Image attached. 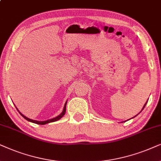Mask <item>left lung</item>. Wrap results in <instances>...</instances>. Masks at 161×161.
<instances>
[{
  "mask_svg": "<svg viewBox=\"0 0 161 161\" xmlns=\"http://www.w3.org/2000/svg\"><path fill=\"white\" fill-rule=\"evenodd\" d=\"M147 102H146V104H144V105H143V108H142V110H143V108H145V106H146V104H147ZM141 112H140V113H141ZM139 113H138V114H139ZM136 116H137V115H135V116H134V117H132V118H135V117H136Z\"/></svg>",
  "mask_w": 161,
  "mask_h": 161,
  "instance_id": "obj_1",
  "label": "left lung"
}]
</instances>
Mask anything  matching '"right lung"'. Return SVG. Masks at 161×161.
<instances>
[{
	"label": "right lung",
	"instance_id": "obj_1",
	"mask_svg": "<svg viewBox=\"0 0 161 161\" xmlns=\"http://www.w3.org/2000/svg\"><path fill=\"white\" fill-rule=\"evenodd\" d=\"M68 101V100H67ZM67 101H66V102H65V105H64V108H63V112H62L60 114H59V115H57V117H55V118H53V119H48V120H46V121H36V120H32V119H29V118H27L26 116H25L24 115H23L22 113H21L20 112H19L20 113V114L22 115V116L25 119H26L27 121H30V122H32V123H34V124H41V125H44V124H48V123H51V122H54V121H58V120H59L61 119L62 117L64 115H65V111H66V104H67ZM17 110H18V108H17ZM19 111V110H18Z\"/></svg>",
	"mask_w": 161,
	"mask_h": 161
}]
</instances>
